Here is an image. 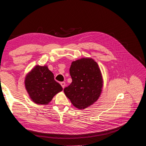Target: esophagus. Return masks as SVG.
Segmentation results:
<instances>
[{
    "mask_svg": "<svg viewBox=\"0 0 146 146\" xmlns=\"http://www.w3.org/2000/svg\"><path fill=\"white\" fill-rule=\"evenodd\" d=\"M60 84H61V86H62L63 88H65V82H61Z\"/></svg>",
    "mask_w": 146,
    "mask_h": 146,
    "instance_id": "1",
    "label": "esophagus"
}]
</instances>
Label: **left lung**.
<instances>
[{
	"label": "left lung",
	"mask_w": 146,
	"mask_h": 146,
	"mask_svg": "<svg viewBox=\"0 0 146 146\" xmlns=\"http://www.w3.org/2000/svg\"><path fill=\"white\" fill-rule=\"evenodd\" d=\"M72 83L64 89L65 96L78 109L92 106L101 94L104 84L99 66L94 59L86 57L73 61L70 68Z\"/></svg>",
	"instance_id": "8db88e82"
}]
</instances>
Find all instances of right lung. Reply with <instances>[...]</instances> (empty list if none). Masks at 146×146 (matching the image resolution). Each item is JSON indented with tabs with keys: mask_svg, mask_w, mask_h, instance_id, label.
<instances>
[{
	"mask_svg": "<svg viewBox=\"0 0 146 146\" xmlns=\"http://www.w3.org/2000/svg\"><path fill=\"white\" fill-rule=\"evenodd\" d=\"M25 86L32 101L39 105H47L63 90L47 65L35 66L26 75Z\"/></svg>",
	"mask_w": 146,
	"mask_h": 146,
	"instance_id": "add662e5",
	"label": "right lung"
}]
</instances>
